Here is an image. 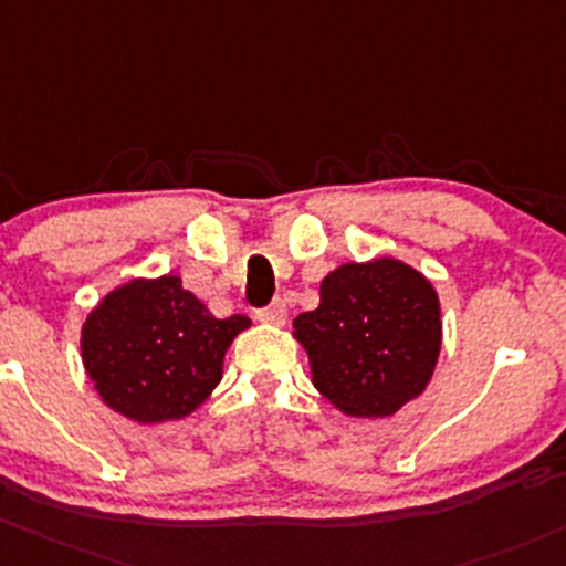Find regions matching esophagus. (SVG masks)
I'll return each instance as SVG.
<instances>
[{"label": "esophagus", "instance_id": "1", "mask_svg": "<svg viewBox=\"0 0 566 566\" xmlns=\"http://www.w3.org/2000/svg\"><path fill=\"white\" fill-rule=\"evenodd\" d=\"M258 319L265 325H276V328H282V325L287 323V306H284V301H273L271 306L260 308Z\"/></svg>", "mask_w": 566, "mask_h": 566}]
</instances>
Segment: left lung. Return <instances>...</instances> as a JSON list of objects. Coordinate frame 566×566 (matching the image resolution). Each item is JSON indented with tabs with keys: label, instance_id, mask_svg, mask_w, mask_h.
<instances>
[{
	"label": "left lung",
	"instance_id": "left-lung-1",
	"mask_svg": "<svg viewBox=\"0 0 566 566\" xmlns=\"http://www.w3.org/2000/svg\"><path fill=\"white\" fill-rule=\"evenodd\" d=\"M439 295L392 258L344 263L319 284V306L295 317L314 388L349 418H390L431 382L442 349Z\"/></svg>",
	"mask_w": 566,
	"mask_h": 566
}]
</instances>
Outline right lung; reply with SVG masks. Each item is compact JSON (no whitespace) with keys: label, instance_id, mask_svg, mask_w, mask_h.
<instances>
[{"label":"right lung","instance_id":"obj_1","mask_svg":"<svg viewBox=\"0 0 566 566\" xmlns=\"http://www.w3.org/2000/svg\"><path fill=\"white\" fill-rule=\"evenodd\" d=\"M252 319H217L178 276L111 290L81 328L83 368L113 412L154 426L192 415L222 379L224 353Z\"/></svg>","mask_w":566,"mask_h":566}]
</instances>
